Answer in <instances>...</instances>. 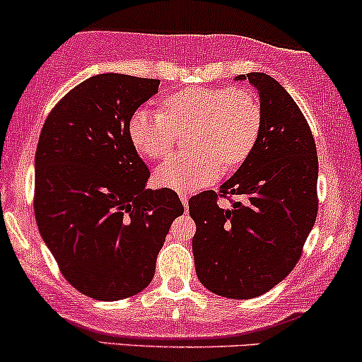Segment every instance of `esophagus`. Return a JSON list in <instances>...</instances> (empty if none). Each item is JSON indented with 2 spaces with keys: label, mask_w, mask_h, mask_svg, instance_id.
Wrapping results in <instances>:
<instances>
[{
  "label": "esophagus",
  "mask_w": 362,
  "mask_h": 362,
  "mask_svg": "<svg viewBox=\"0 0 362 362\" xmlns=\"http://www.w3.org/2000/svg\"><path fill=\"white\" fill-rule=\"evenodd\" d=\"M178 197H180L184 208H187V206H189V194L187 192H180V194H178Z\"/></svg>",
  "instance_id": "34e87169"
}]
</instances>
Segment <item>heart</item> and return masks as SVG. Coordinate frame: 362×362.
<instances>
[{
	"mask_svg": "<svg viewBox=\"0 0 362 362\" xmlns=\"http://www.w3.org/2000/svg\"><path fill=\"white\" fill-rule=\"evenodd\" d=\"M189 132L187 153L175 154L154 170V182L172 190L209 185L221 170L233 172L251 158L263 129L256 94L242 87H189L161 99L160 110H134L127 136L139 154L161 160L170 153L177 130Z\"/></svg>",
	"mask_w": 362,
	"mask_h": 362,
	"instance_id": "1",
	"label": "heart"
}]
</instances>
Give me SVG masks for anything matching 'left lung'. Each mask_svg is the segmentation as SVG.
<instances>
[{
    "label": "left lung",
    "instance_id": "obj_1",
    "mask_svg": "<svg viewBox=\"0 0 362 362\" xmlns=\"http://www.w3.org/2000/svg\"><path fill=\"white\" fill-rule=\"evenodd\" d=\"M244 78L259 90L263 110L256 149L220 192L189 201L197 278L232 299H251L280 284L299 261L317 214L316 144L303 111L269 75L254 71L237 81ZM218 197L233 208L220 209Z\"/></svg>",
    "mask_w": 362,
    "mask_h": 362
}]
</instances>
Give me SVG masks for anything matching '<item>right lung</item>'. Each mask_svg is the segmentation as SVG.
<instances>
[{"mask_svg": "<svg viewBox=\"0 0 362 362\" xmlns=\"http://www.w3.org/2000/svg\"><path fill=\"white\" fill-rule=\"evenodd\" d=\"M158 78L101 74L47 115L35 151L34 214L71 287L98 300L151 284L170 225L184 214L172 189H146L149 170L127 136Z\"/></svg>", "mask_w": 362, "mask_h": 362, "instance_id": "1", "label": "right lung"}]
</instances>
